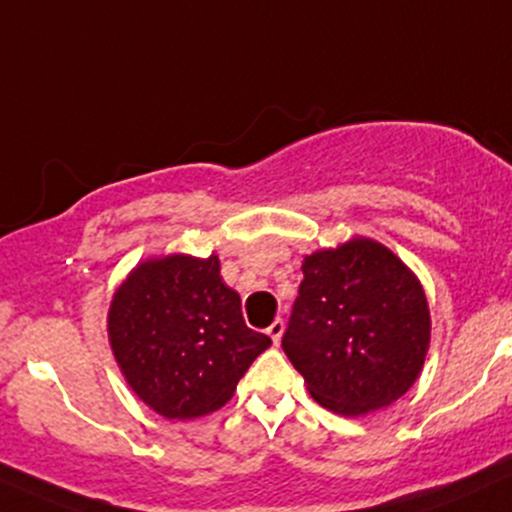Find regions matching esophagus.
<instances>
[{
    "mask_svg": "<svg viewBox=\"0 0 512 512\" xmlns=\"http://www.w3.org/2000/svg\"><path fill=\"white\" fill-rule=\"evenodd\" d=\"M267 333H269V338L274 340V345H279V340H282V335H284V320L282 318L274 320V323L267 328Z\"/></svg>",
    "mask_w": 512,
    "mask_h": 512,
    "instance_id": "esophagus-1",
    "label": "esophagus"
}]
</instances>
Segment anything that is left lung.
Listing matches in <instances>:
<instances>
[{"label":"left lung","mask_w":512,"mask_h":512,"mask_svg":"<svg viewBox=\"0 0 512 512\" xmlns=\"http://www.w3.org/2000/svg\"><path fill=\"white\" fill-rule=\"evenodd\" d=\"M301 269L282 347L308 393L347 418L391 406L418 379L430 347L418 277L372 238L306 255Z\"/></svg>","instance_id":"obj_1"}]
</instances>
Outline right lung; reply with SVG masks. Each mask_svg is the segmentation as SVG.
<instances>
[{"label": "right lung", "mask_w": 512, "mask_h": 512, "mask_svg": "<svg viewBox=\"0 0 512 512\" xmlns=\"http://www.w3.org/2000/svg\"><path fill=\"white\" fill-rule=\"evenodd\" d=\"M109 342L128 386L170 420L226 406L272 345L245 325L238 291L223 284L216 255L140 262L111 299Z\"/></svg>", "instance_id": "obj_1"}]
</instances>
